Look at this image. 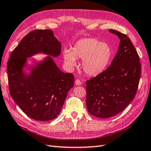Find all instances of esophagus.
<instances>
[{
	"mask_svg": "<svg viewBox=\"0 0 151 151\" xmlns=\"http://www.w3.org/2000/svg\"><path fill=\"white\" fill-rule=\"evenodd\" d=\"M75 83H76V85H77V86H80L81 84V82L80 81V80L77 79L75 81Z\"/></svg>",
	"mask_w": 151,
	"mask_h": 151,
	"instance_id": "1",
	"label": "esophagus"
}]
</instances>
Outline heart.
<instances>
[{
    "mask_svg": "<svg viewBox=\"0 0 151 151\" xmlns=\"http://www.w3.org/2000/svg\"><path fill=\"white\" fill-rule=\"evenodd\" d=\"M112 57V50L106 43L96 38H83L74 45L72 51L65 49L63 59L67 67L77 65V58L82 60V68L89 76H96L106 69Z\"/></svg>",
    "mask_w": 151,
    "mask_h": 151,
    "instance_id": "b5f03b06",
    "label": "heart"
}]
</instances>
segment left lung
<instances>
[{"instance_id":"1","label":"left lung","mask_w":151,"mask_h":151,"mask_svg":"<svg viewBox=\"0 0 151 151\" xmlns=\"http://www.w3.org/2000/svg\"><path fill=\"white\" fill-rule=\"evenodd\" d=\"M109 31L120 38L117 53L110 66L86 83L88 112L102 118L117 115L134 99L141 70L139 57L130 38L116 30Z\"/></svg>"}]
</instances>
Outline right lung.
I'll use <instances>...</instances> for the list:
<instances>
[{
    "mask_svg": "<svg viewBox=\"0 0 151 151\" xmlns=\"http://www.w3.org/2000/svg\"><path fill=\"white\" fill-rule=\"evenodd\" d=\"M61 43L51 29H36L22 38L7 62L9 92L14 101L27 116L38 121L57 118L74 86V77L61 71L53 58L60 55ZM42 53L40 61L27 58Z\"/></svg>",
    "mask_w": 151,
    "mask_h": 151,
    "instance_id": "obj_1",
    "label": "right lung"
}]
</instances>
